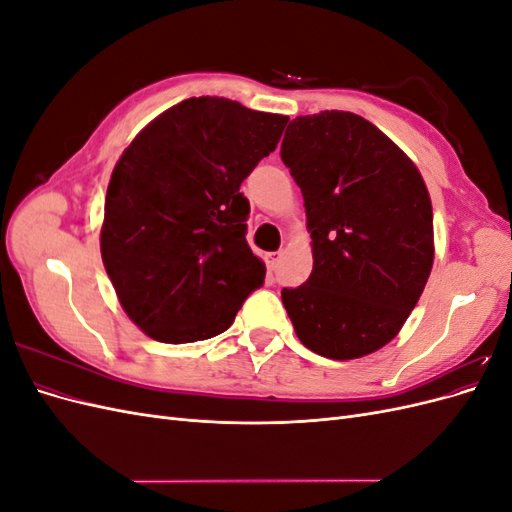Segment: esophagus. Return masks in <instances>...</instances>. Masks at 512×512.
<instances>
[{"label":"esophagus","instance_id":"esophagus-1","mask_svg":"<svg viewBox=\"0 0 512 512\" xmlns=\"http://www.w3.org/2000/svg\"><path fill=\"white\" fill-rule=\"evenodd\" d=\"M280 258H282V252H269V254H265L267 269H269V271H275V267H277V262H280Z\"/></svg>","mask_w":512,"mask_h":512}]
</instances>
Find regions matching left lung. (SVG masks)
<instances>
[{
    "mask_svg": "<svg viewBox=\"0 0 512 512\" xmlns=\"http://www.w3.org/2000/svg\"><path fill=\"white\" fill-rule=\"evenodd\" d=\"M282 162L305 200L312 275L284 288L301 344L361 359L401 331L433 267V209L416 164L348 111L290 121Z\"/></svg>",
    "mask_w": 512,
    "mask_h": 512,
    "instance_id": "obj_1",
    "label": "left lung"
}]
</instances>
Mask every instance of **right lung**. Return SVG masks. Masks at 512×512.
<instances>
[{
  "label": "right lung",
  "instance_id": "1",
  "mask_svg": "<svg viewBox=\"0 0 512 512\" xmlns=\"http://www.w3.org/2000/svg\"><path fill=\"white\" fill-rule=\"evenodd\" d=\"M288 117L226 98L166 108L117 160L100 254L123 312L147 337L190 344L226 331L267 267L245 241L239 192Z\"/></svg>",
  "mask_w": 512,
  "mask_h": 512
}]
</instances>
